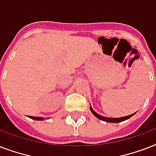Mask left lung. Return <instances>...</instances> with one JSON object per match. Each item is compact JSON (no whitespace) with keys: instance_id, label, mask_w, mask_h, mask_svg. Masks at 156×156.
I'll use <instances>...</instances> for the list:
<instances>
[{"instance_id":"1","label":"left lung","mask_w":156,"mask_h":156,"mask_svg":"<svg viewBox=\"0 0 156 156\" xmlns=\"http://www.w3.org/2000/svg\"><path fill=\"white\" fill-rule=\"evenodd\" d=\"M90 112H92V114L94 116H95L97 117L98 119H100L101 121H106V122H111V123H118V122H121V121H126V120H128L129 118H130L131 116H133L136 112L134 113L131 114V115H129V116H124V117H117V118H112V117H106V116H103L100 114H98L96 112H95L93 110V108H91L90 104Z\"/></svg>"}]
</instances>
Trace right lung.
<instances>
[{
  "mask_svg": "<svg viewBox=\"0 0 156 156\" xmlns=\"http://www.w3.org/2000/svg\"><path fill=\"white\" fill-rule=\"evenodd\" d=\"M28 117H30V118L33 119V120H36V121H43V120H44V117H39V116H29Z\"/></svg>",
  "mask_w": 156,
  "mask_h": 156,
  "instance_id": "1",
  "label": "right lung"
}]
</instances>
